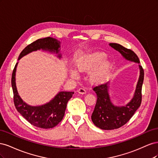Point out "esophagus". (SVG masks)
<instances>
[{
    "label": "esophagus",
    "mask_w": 158,
    "mask_h": 158,
    "mask_svg": "<svg viewBox=\"0 0 158 158\" xmlns=\"http://www.w3.org/2000/svg\"><path fill=\"white\" fill-rule=\"evenodd\" d=\"M78 92L80 94H85V93H86V91H85V89L84 88H79L78 89Z\"/></svg>",
    "instance_id": "1"
}]
</instances>
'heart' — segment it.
I'll return each instance as SVG.
<instances>
[{
	"label": "heart",
	"instance_id": "heart-1",
	"mask_svg": "<svg viewBox=\"0 0 158 158\" xmlns=\"http://www.w3.org/2000/svg\"><path fill=\"white\" fill-rule=\"evenodd\" d=\"M106 54L102 52H94L81 57L76 63V67L80 72L88 73L94 69L90 73L89 79L94 84L102 83L110 75L113 69V64L110 60H106ZM73 78H78L79 74L76 70L70 71Z\"/></svg>",
	"mask_w": 158,
	"mask_h": 158
}]
</instances>
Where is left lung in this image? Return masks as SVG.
<instances>
[{
  "mask_svg": "<svg viewBox=\"0 0 158 158\" xmlns=\"http://www.w3.org/2000/svg\"><path fill=\"white\" fill-rule=\"evenodd\" d=\"M112 48L118 51L126 60L140 63L138 56L132 50L118 44H109ZM140 76L133 98L124 106H117L112 103L109 96V82L94 88L97 94V102L92 114V121L97 127L103 130H113L121 127L130 120L142 102V87L144 73L142 66L138 65Z\"/></svg>",
  "mask_w": 158,
  "mask_h": 158,
  "instance_id": "1",
  "label": "left lung"
}]
</instances>
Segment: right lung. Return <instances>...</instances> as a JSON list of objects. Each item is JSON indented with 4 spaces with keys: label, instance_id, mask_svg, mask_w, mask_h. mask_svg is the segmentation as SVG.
I'll use <instances>...</instances> for the list:
<instances>
[{
    "label": "right lung",
    "instance_id": "right-lung-1",
    "mask_svg": "<svg viewBox=\"0 0 158 158\" xmlns=\"http://www.w3.org/2000/svg\"><path fill=\"white\" fill-rule=\"evenodd\" d=\"M60 42L52 37L39 39L28 45L23 49L18 60L33 51L42 49L53 52L57 57H62L60 53ZM18 63L15 65L12 75V88L14 94V103L17 111L31 125L41 128H51L56 126L62 121L69 100L73 97V92H60L50 102L39 106H31L23 101L18 94L16 85V72Z\"/></svg>",
    "mask_w": 158,
    "mask_h": 158
}]
</instances>
